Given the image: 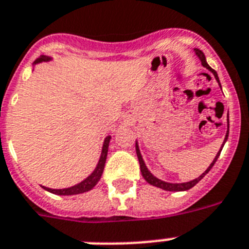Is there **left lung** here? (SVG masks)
I'll list each match as a JSON object with an SVG mask.
<instances>
[{
    "label": "left lung",
    "mask_w": 249,
    "mask_h": 249,
    "mask_svg": "<svg viewBox=\"0 0 249 249\" xmlns=\"http://www.w3.org/2000/svg\"><path fill=\"white\" fill-rule=\"evenodd\" d=\"M196 53V56H197L199 60H201V64L203 68H206L207 70H210V71L213 74V76H215L216 82L219 83L220 88H221V84H220V80H219V76H217V72L213 70V69L211 68V66L207 64V61H206V57H205V53L201 51V50H198V48H195L193 50ZM228 137H229V112H228V130H226V134H225V138H224V142L223 144H221V147H220L219 152L216 153L215 159H213V161H212L211 163H210V166L206 169L205 173H202L201 175L198 178H196V179H193V180L191 181H185V183H169V181H163L161 180V179H159L157 177H155L151 171L148 170V167H147V165H145L144 160H143L142 157V153H141V149H139V145H138V141H135V151H137V156H138V160H139V165H141V173H142L143 178H144V180L147 181V183H149L151 185H153V187H157V188H161V189H163V191H169V192H183V191H188V189H191V188H193L196 185V184L198 183V181L201 180V179H203L205 178V175L207 173H209L210 170L212 169V166L215 165V162L217 161V159H219L220 156V152H221V149H223L224 144H225V142L228 141Z\"/></svg>",
    "instance_id": "left-lung-1"
}]
</instances>
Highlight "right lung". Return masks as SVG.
<instances>
[{
  "mask_svg": "<svg viewBox=\"0 0 249 249\" xmlns=\"http://www.w3.org/2000/svg\"><path fill=\"white\" fill-rule=\"evenodd\" d=\"M52 57L50 56H40L39 58H37L36 61H34L33 65H37V64H40V62H48L51 61ZM110 139L111 135H107L106 138L104 141V145H102V151H101V156L100 160H98V162H97V166L94 167V170L90 173V175L82 180L80 183L75 184V185H72V187L69 188H62V189H52V188H47L43 187V189H46L50 193H53V195L57 196H74V195H80V193H86V192L90 191L93 188L96 187V184L100 181L101 177H102V173H104L105 169V163H106V159H107V151H108V144H110Z\"/></svg>",
  "mask_w": 249,
  "mask_h": 249,
  "instance_id": "add662e5",
  "label": "right lung"
}]
</instances>
